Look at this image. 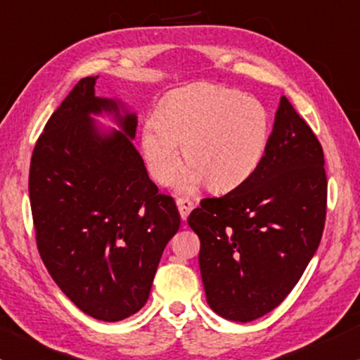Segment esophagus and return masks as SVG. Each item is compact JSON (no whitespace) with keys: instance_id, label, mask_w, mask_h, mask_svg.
<instances>
[{"instance_id":"obj_1","label":"esophagus","mask_w":360,"mask_h":360,"mask_svg":"<svg viewBox=\"0 0 360 360\" xmlns=\"http://www.w3.org/2000/svg\"><path fill=\"white\" fill-rule=\"evenodd\" d=\"M176 205H177V210H179V214H181V219H183V220L188 219L189 212L194 209V202H193V200L184 199V198L177 199V200H176Z\"/></svg>"}]
</instances>
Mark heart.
<instances>
[{
  "instance_id": "obj_1",
  "label": "heart",
  "mask_w": 360,
  "mask_h": 360,
  "mask_svg": "<svg viewBox=\"0 0 360 360\" xmlns=\"http://www.w3.org/2000/svg\"><path fill=\"white\" fill-rule=\"evenodd\" d=\"M266 143L265 108L209 84L172 94L141 131L143 156L160 184L174 177L183 145L189 166L177 179L181 193H194L204 183L217 193L238 188L260 165Z\"/></svg>"
}]
</instances>
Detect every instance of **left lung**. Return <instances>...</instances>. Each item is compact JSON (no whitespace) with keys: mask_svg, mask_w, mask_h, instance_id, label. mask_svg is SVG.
<instances>
[{"mask_svg":"<svg viewBox=\"0 0 360 360\" xmlns=\"http://www.w3.org/2000/svg\"><path fill=\"white\" fill-rule=\"evenodd\" d=\"M326 204L323 146L281 97L253 174L225 195L202 199L189 214L210 308L240 323L275 309L318 250Z\"/></svg>","mask_w":360,"mask_h":360,"instance_id":"obj_1","label":"left lung"}]
</instances>
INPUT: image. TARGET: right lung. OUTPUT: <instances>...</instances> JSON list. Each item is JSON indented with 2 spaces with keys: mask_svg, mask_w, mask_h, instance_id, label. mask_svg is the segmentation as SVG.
<instances>
[{
  "mask_svg": "<svg viewBox=\"0 0 360 360\" xmlns=\"http://www.w3.org/2000/svg\"><path fill=\"white\" fill-rule=\"evenodd\" d=\"M97 79L79 80L46 123L31 158L30 199L52 280L85 314L115 323L145 306L181 217L133 146L136 115L95 97ZM102 112L120 130L100 132L91 115Z\"/></svg>",
  "mask_w": 360,
  "mask_h": 360,
  "instance_id": "add662e5",
  "label": "right lung"
}]
</instances>
